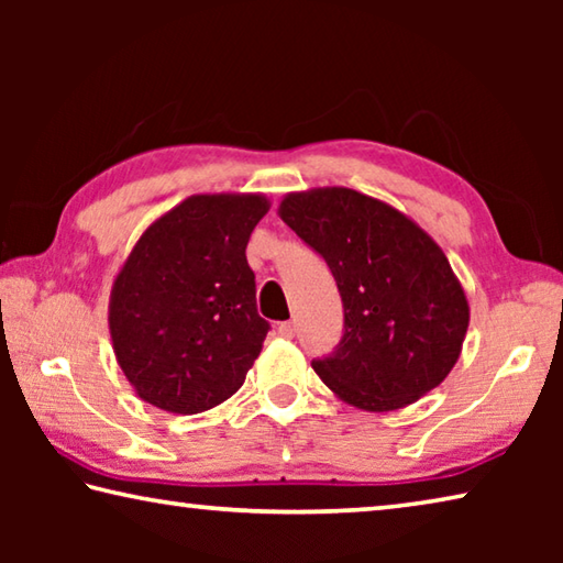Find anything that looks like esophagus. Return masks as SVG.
Here are the masks:
<instances>
[{
	"label": "esophagus",
	"instance_id": "obj_1",
	"mask_svg": "<svg viewBox=\"0 0 563 563\" xmlns=\"http://www.w3.org/2000/svg\"><path fill=\"white\" fill-rule=\"evenodd\" d=\"M278 332H280L283 338L292 340V338H295V322H292V320H288V322H280V325H278Z\"/></svg>",
	"mask_w": 563,
	"mask_h": 563
}]
</instances>
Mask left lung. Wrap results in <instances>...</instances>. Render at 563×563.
<instances>
[{
  "label": "left lung",
  "instance_id": "1",
  "mask_svg": "<svg viewBox=\"0 0 563 563\" xmlns=\"http://www.w3.org/2000/svg\"><path fill=\"white\" fill-rule=\"evenodd\" d=\"M278 216L325 258L345 332L312 362L342 402L393 412L444 383L462 355L470 302L440 245L412 218L360 190H295Z\"/></svg>",
  "mask_w": 563,
  "mask_h": 563
}]
</instances>
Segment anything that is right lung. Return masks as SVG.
I'll return each mask as SVG.
<instances>
[{
  "mask_svg": "<svg viewBox=\"0 0 563 563\" xmlns=\"http://www.w3.org/2000/svg\"><path fill=\"white\" fill-rule=\"evenodd\" d=\"M263 194H198L151 223L111 285L109 332L144 402L198 415L245 383L271 325L258 316L245 247Z\"/></svg>",
  "mask_w": 563,
  "mask_h": 563,
  "instance_id": "1",
  "label": "right lung"
}]
</instances>
